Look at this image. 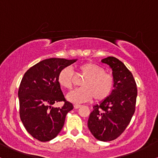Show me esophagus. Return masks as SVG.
Listing matches in <instances>:
<instances>
[{
  "mask_svg": "<svg viewBox=\"0 0 158 158\" xmlns=\"http://www.w3.org/2000/svg\"><path fill=\"white\" fill-rule=\"evenodd\" d=\"M73 107H74V108H76V109H77V108H81V105H79V104H74Z\"/></svg>",
  "mask_w": 158,
  "mask_h": 158,
  "instance_id": "esophagus-1",
  "label": "esophagus"
}]
</instances>
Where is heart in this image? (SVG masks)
I'll list each match as a JSON object with an SVG mask.
<instances>
[{
    "label": "heart",
    "instance_id": "obj_1",
    "mask_svg": "<svg viewBox=\"0 0 158 158\" xmlns=\"http://www.w3.org/2000/svg\"><path fill=\"white\" fill-rule=\"evenodd\" d=\"M77 70L85 78L81 82V88L71 90L67 95L68 101L81 103L88 102L94 97L97 102H101L111 94L114 78L100 65L92 62L83 63L78 66ZM73 78L72 68L65 67L58 74V82L62 88L70 89L73 85Z\"/></svg>",
    "mask_w": 158,
    "mask_h": 158
}]
</instances>
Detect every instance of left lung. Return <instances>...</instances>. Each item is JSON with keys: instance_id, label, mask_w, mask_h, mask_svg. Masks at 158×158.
<instances>
[{"instance_id": "8db88e82", "label": "left lung", "mask_w": 158, "mask_h": 158, "mask_svg": "<svg viewBox=\"0 0 158 158\" xmlns=\"http://www.w3.org/2000/svg\"><path fill=\"white\" fill-rule=\"evenodd\" d=\"M113 70L114 89L107 99L94 106L88 126L100 141H111L124 132L135 111L137 88L133 75L121 61L110 56L101 60Z\"/></svg>"}]
</instances>
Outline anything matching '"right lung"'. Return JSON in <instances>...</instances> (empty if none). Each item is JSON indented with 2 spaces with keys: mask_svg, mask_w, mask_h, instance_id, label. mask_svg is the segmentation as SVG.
I'll use <instances>...</instances> for the list:
<instances>
[{
  "mask_svg": "<svg viewBox=\"0 0 158 158\" xmlns=\"http://www.w3.org/2000/svg\"><path fill=\"white\" fill-rule=\"evenodd\" d=\"M76 60L51 58L33 65L24 73L19 89L20 118L34 138L47 142L55 138L64 124L67 114L73 108L65 99L58 82L62 68ZM64 102L61 108H54L55 102Z\"/></svg>",
  "mask_w": 158,
  "mask_h": 158,
  "instance_id": "add662e5",
  "label": "right lung"
}]
</instances>
